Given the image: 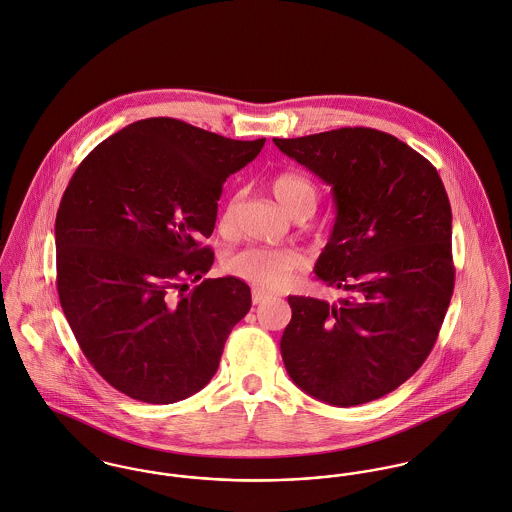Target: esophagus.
<instances>
[{"label":"esophagus","instance_id":"34e87169","mask_svg":"<svg viewBox=\"0 0 512 512\" xmlns=\"http://www.w3.org/2000/svg\"><path fill=\"white\" fill-rule=\"evenodd\" d=\"M268 297H270V295L264 293V291H260V289H254V291H252V303H254V305L264 303Z\"/></svg>","mask_w":512,"mask_h":512}]
</instances>
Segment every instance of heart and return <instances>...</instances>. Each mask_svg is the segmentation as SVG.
Listing matches in <instances>:
<instances>
[{
    "label": "heart",
    "mask_w": 512,
    "mask_h": 512,
    "mask_svg": "<svg viewBox=\"0 0 512 512\" xmlns=\"http://www.w3.org/2000/svg\"><path fill=\"white\" fill-rule=\"evenodd\" d=\"M272 191L279 205L293 219L301 215L309 217L315 211L319 201V189L315 186V182L301 172L278 174L272 180ZM240 199H242V193H234L229 203L225 205L219 217V227L223 233L233 231ZM303 264H305V258L299 250L272 248V246H246L236 250L225 260V268L233 276L266 291H278L285 285H289V281L303 268Z\"/></svg>",
    "instance_id": "b5f03b06"
}]
</instances>
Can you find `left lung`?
<instances>
[{
    "label": "left lung",
    "mask_w": 512,
    "mask_h": 512,
    "mask_svg": "<svg viewBox=\"0 0 512 512\" xmlns=\"http://www.w3.org/2000/svg\"><path fill=\"white\" fill-rule=\"evenodd\" d=\"M332 187L336 221L315 274L346 295H289L281 358L293 383L356 407L405 383L428 358L454 291L452 209L436 168L393 135L344 127L274 139Z\"/></svg>",
    "instance_id": "obj_1"
}]
</instances>
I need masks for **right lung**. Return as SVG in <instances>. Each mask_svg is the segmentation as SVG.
Listing matches in <instances>:
<instances>
[{"mask_svg":"<svg viewBox=\"0 0 512 512\" xmlns=\"http://www.w3.org/2000/svg\"><path fill=\"white\" fill-rule=\"evenodd\" d=\"M266 139L233 140L170 117L131 123L97 144L56 213V287L84 356L109 385L170 405L217 372L250 311L242 279H203L227 178ZM189 288V287H187Z\"/></svg>","mask_w":512,"mask_h":512,"instance_id":"1","label":"right lung"}]
</instances>
